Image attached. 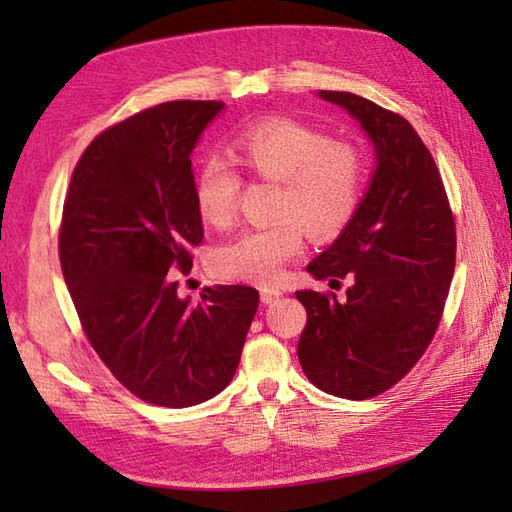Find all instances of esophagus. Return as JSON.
Instances as JSON below:
<instances>
[{
	"mask_svg": "<svg viewBox=\"0 0 512 512\" xmlns=\"http://www.w3.org/2000/svg\"><path fill=\"white\" fill-rule=\"evenodd\" d=\"M259 296H262L264 305H271V302H275L277 298L282 296V289L280 287H262V291H259Z\"/></svg>",
	"mask_w": 512,
	"mask_h": 512,
	"instance_id": "obj_1",
	"label": "esophagus"
}]
</instances>
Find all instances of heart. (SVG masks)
I'll return each mask as SVG.
<instances>
[{
    "label": "heart",
    "mask_w": 512,
    "mask_h": 512,
    "mask_svg": "<svg viewBox=\"0 0 512 512\" xmlns=\"http://www.w3.org/2000/svg\"><path fill=\"white\" fill-rule=\"evenodd\" d=\"M239 164L259 178L280 183L271 225L241 232L214 255L216 271L235 280L271 284L311 235L339 232L357 212L366 162L348 142H334L316 128L291 119H268L239 133L232 142ZM203 221L225 228L235 219L239 176L223 158L201 164L194 183Z\"/></svg>",
    "instance_id": "heart-1"
}]
</instances>
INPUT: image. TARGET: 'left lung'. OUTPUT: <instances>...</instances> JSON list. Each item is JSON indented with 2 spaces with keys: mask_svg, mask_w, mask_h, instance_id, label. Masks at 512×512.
Wrapping results in <instances>:
<instances>
[{
  "mask_svg": "<svg viewBox=\"0 0 512 512\" xmlns=\"http://www.w3.org/2000/svg\"><path fill=\"white\" fill-rule=\"evenodd\" d=\"M318 99L359 121L375 169L357 212L307 271L352 282L345 300L296 291L307 309L298 359L311 384L345 400L384 393L436 334L454 275L456 230L431 153L404 117L352 92Z\"/></svg>",
  "mask_w": 512,
  "mask_h": 512,
  "instance_id": "left-lung-1",
  "label": "left lung"
}]
</instances>
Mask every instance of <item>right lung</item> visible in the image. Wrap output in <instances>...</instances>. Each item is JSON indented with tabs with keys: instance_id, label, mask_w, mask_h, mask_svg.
<instances>
[{
	"instance_id": "obj_1",
	"label": "right lung",
	"mask_w": 512,
	"mask_h": 512,
	"mask_svg": "<svg viewBox=\"0 0 512 512\" xmlns=\"http://www.w3.org/2000/svg\"><path fill=\"white\" fill-rule=\"evenodd\" d=\"M219 101H167L94 140L72 173L60 266L92 348L140 400L185 409L235 377L257 314L253 287L178 296L203 239L192 153Z\"/></svg>"
}]
</instances>
